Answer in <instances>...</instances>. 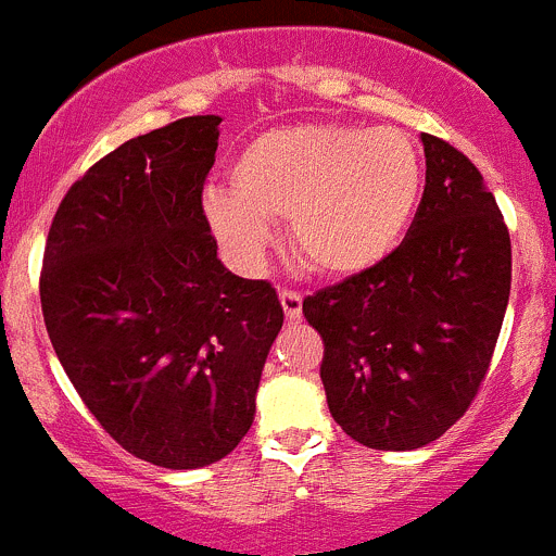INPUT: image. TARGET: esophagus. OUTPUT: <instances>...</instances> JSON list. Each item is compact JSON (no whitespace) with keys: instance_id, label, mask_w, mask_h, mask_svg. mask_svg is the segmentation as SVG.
I'll list each match as a JSON object with an SVG mask.
<instances>
[{"instance_id":"34e87169","label":"esophagus","mask_w":556,"mask_h":556,"mask_svg":"<svg viewBox=\"0 0 556 556\" xmlns=\"http://www.w3.org/2000/svg\"><path fill=\"white\" fill-rule=\"evenodd\" d=\"M278 298H281L283 314H287L289 323L303 317V294L294 292V289H278Z\"/></svg>"}]
</instances>
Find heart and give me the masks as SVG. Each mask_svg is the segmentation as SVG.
<instances>
[{"mask_svg": "<svg viewBox=\"0 0 556 556\" xmlns=\"http://www.w3.org/2000/svg\"><path fill=\"white\" fill-rule=\"evenodd\" d=\"M231 192L208 187L203 215L233 262L253 269L287 220L312 269L350 278L400 242L421 190V160L396 129L289 124L248 137L228 162Z\"/></svg>", "mask_w": 556, "mask_h": 556, "instance_id": "heart-1", "label": "heart"}]
</instances>
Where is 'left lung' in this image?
Masks as SVG:
<instances>
[{"mask_svg": "<svg viewBox=\"0 0 556 556\" xmlns=\"http://www.w3.org/2000/svg\"><path fill=\"white\" fill-rule=\"evenodd\" d=\"M421 146L425 195L400 248L303 300L330 416L369 450H419L466 414L510 300V233L482 173L441 137Z\"/></svg>", "mask_w": 556, "mask_h": 556, "instance_id": "obj_1", "label": "left lung"}]
</instances>
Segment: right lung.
<instances>
[{
	"label": "right lung",
	"mask_w": 556,
	"mask_h": 556,
	"mask_svg": "<svg viewBox=\"0 0 556 556\" xmlns=\"http://www.w3.org/2000/svg\"><path fill=\"white\" fill-rule=\"evenodd\" d=\"M217 115L126 140L71 185L43 251L52 348L99 425L162 468H201L251 430L283 325L267 281L228 273L203 215Z\"/></svg>",
	"instance_id": "1"
}]
</instances>
